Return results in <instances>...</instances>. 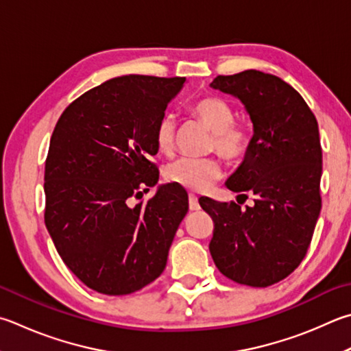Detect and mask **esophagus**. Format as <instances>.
I'll list each match as a JSON object with an SVG mask.
<instances>
[{
    "label": "esophagus",
    "mask_w": 351,
    "mask_h": 351,
    "mask_svg": "<svg viewBox=\"0 0 351 351\" xmlns=\"http://www.w3.org/2000/svg\"><path fill=\"white\" fill-rule=\"evenodd\" d=\"M189 207L190 210H199V204H197V197L195 195H189Z\"/></svg>",
    "instance_id": "34e87169"
}]
</instances>
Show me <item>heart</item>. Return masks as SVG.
<instances>
[{
	"label": "heart",
	"instance_id": "b5f03b06",
	"mask_svg": "<svg viewBox=\"0 0 351 351\" xmlns=\"http://www.w3.org/2000/svg\"><path fill=\"white\" fill-rule=\"evenodd\" d=\"M190 113L212 130L208 147L234 161L245 155L252 144V130L245 123L233 119V110L224 101L215 95H207L196 99L190 106ZM176 123L171 114L165 113L158 121L155 141L159 152L170 154L175 143ZM221 164L215 158H180L165 167V180L176 186L193 192H204L221 178Z\"/></svg>",
	"mask_w": 351,
	"mask_h": 351
}]
</instances>
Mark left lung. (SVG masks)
<instances>
[{"label":"left lung","mask_w":351,"mask_h":351,"mask_svg":"<svg viewBox=\"0 0 351 351\" xmlns=\"http://www.w3.org/2000/svg\"><path fill=\"white\" fill-rule=\"evenodd\" d=\"M210 87L245 106L252 144L226 186L254 195V206L199 199L213 219L210 254L232 281L269 287L282 281L307 253L321 212L322 149L313 112L275 75L244 70L216 76Z\"/></svg>","instance_id":"left-lung-1"}]
</instances>
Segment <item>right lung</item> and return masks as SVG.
<instances>
[{
	"label": "right lung",
	"instance_id": "right-lung-1",
	"mask_svg": "<svg viewBox=\"0 0 351 351\" xmlns=\"http://www.w3.org/2000/svg\"><path fill=\"white\" fill-rule=\"evenodd\" d=\"M184 82L112 78L69 104L50 138L44 222L64 264L103 295H130L154 282L187 215L189 196L176 184L130 206V197L156 186V124Z\"/></svg>",
	"mask_w": 351,
	"mask_h": 351
}]
</instances>
